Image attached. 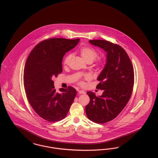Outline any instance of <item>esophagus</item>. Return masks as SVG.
<instances>
[{"instance_id":"obj_1","label":"esophagus","mask_w":158,"mask_h":158,"mask_svg":"<svg viewBox=\"0 0 158 158\" xmlns=\"http://www.w3.org/2000/svg\"><path fill=\"white\" fill-rule=\"evenodd\" d=\"M79 94H85L86 92H85L84 90H79Z\"/></svg>"}]
</instances>
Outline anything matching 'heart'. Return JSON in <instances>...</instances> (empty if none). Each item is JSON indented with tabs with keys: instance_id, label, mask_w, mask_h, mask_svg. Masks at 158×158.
<instances>
[{
	"instance_id": "obj_1",
	"label": "heart",
	"mask_w": 158,
	"mask_h": 158,
	"mask_svg": "<svg viewBox=\"0 0 158 158\" xmlns=\"http://www.w3.org/2000/svg\"><path fill=\"white\" fill-rule=\"evenodd\" d=\"M79 52L82 58L87 62L90 61L92 62L98 55L95 49L90 47H83L79 49ZM72 54H68L64 57V64L65 65H68L72 58Z\"/></svg>"
}]
</instances>
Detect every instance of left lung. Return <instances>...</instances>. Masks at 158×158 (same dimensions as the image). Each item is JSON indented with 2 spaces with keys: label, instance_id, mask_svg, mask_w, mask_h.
I'll return each mask as SVG.
<instances>
[{
  "label": "left lung",
  "instance_id": "8db88e82",
  "mask_svg": "<svg viewBox=\"0 0 158 158\" xmlns=\"http://www.w3.org/2000/svg\"><path fill=\"white\" fill-rule=\"evenodd\" d=\"M89 42L107 53L106 65L97 78L100 82L96 88L103 92L96 96L94 93L87 92L90 102L85 107L89 120L103 124L115 118L129 101L134 82V69L120 45L101 40Z\"/></svg>",
  "mask_w": 158,
  "mask_h": 158
}]
</instances>
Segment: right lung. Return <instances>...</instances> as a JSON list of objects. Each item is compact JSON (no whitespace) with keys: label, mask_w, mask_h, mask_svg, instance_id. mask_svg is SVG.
Segmentation results:
<instances>
[{"label":"right lung","mask_w":158,"mask_h":158,"mask_svg":"<svg viewBox=\"0 0 158 158\" xmlns=\"http://www.w3.org/2000/svg\"><path fill=\"white\" fill-rule=\"evenodd\" d=\"M80 39L50 38L31 51L24 70V86L28 100L36 113L49 122L64 118L76 96L73 87L56 92L52 79L62 72L66 52L75 47Z\"/></svg>","instance_id":"right-lung-1"}]
</instances>
